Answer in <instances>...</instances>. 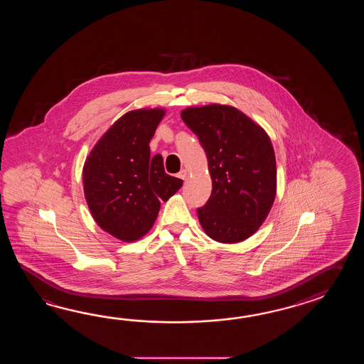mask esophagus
<instances>
[{
	"label": "esophagus",
	"instance_id": "obj_1",
	"mask_svg": "<svg viewBox=\"0 0 364 364\" xmlns=\"http://www.w3.org/2000/svg\"><path fill=\"white\" fill-rule=\"evenodd\" d=\"M186 177H187V171L182 169V171L178 173V178L186 179Z\"/></svg>",
	"mask_w": 364,
	"mask_h": 364
}]
</instances>
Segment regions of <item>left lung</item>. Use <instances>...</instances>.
Listing matches in <instances>:
<instances>
[{
    "label": "left lung",
    "instance_id": "8db88e82",
    "mask_svg": "<svg viewBox=\"0 0 364 364\" xmlns=\"http://www.w3.org/2000/svg\"><path fill=\"white\" fill-rule=\"evenodd\" d=\"M181 117L208 159L212 193L198 208L201 228L221 243L247 240L263 224L276 198L277 171L269 136L229 105L187 108Z\"/></svg>",
    "mask_w": 364,
    "mask_h": 364
}]
</instances>
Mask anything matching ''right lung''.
<instances>
[{"mask_svg":"<svg viewBox=\"0 0 364 364\" xmlns=\"http://www.w3.org/2000/svg\"><path fill=\"white\" fill-rule=\"evenodd\" d=\"M165 116L161 108L132 110L112 124L83 166L88 208L102 230L124 242L139 240L154 226L160 201L182 187L151 156L149 141Z\"/></svg>","mask_w":364,"mask_h":364,"instance_id":"add662e5","label":"right lung"}]
</instances>
